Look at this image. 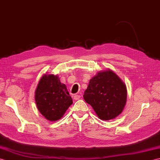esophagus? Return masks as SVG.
Returning a JSON list of instances; mask_svg holds the SVG:
<instances>
[{"instance_id": "obj_1", "label": "esophagus", "mask_w": 160, "mask_h": 160, "mask_svg": "<svg viewBox=\"0 0 160 160\" xmlns=\"http://www.w3.org/2000/svg\"><path fill=\"white\" fill-rule=\"evenodd\" d=\"M73 98H74V99H75V100H78L80 98V95H77V94L76 95H74Z\"/></svg>"}]
</instances>
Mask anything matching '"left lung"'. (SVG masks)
I'll return each mask as SVG.
<instances>
[{
    "label": "left lung",
    "mask_w": 160,
    "mask_h": 160,
    "mask_svg": "<svg viewBox=\"0 0 160 160\" xmlns=\"http://www.w3.org/2000/svg\"><path fill=\"white\" fill-rule=\"evenodd\" d=\"M83 98L100 119L108 121L122 112L127 100V88L117 74L107 70L91 79Z\"/></svg>",
    "instance_id": "left-lung-1"
}]
</instances>
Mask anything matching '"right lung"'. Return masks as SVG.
I'll return each instance as SVG.
<instances>
[{
	"mask_svg": "<svg viewBox=\"0 0 160 160\" xmlns=\"http://www.w3.org/2000/svg\"><path fill=\"white\" fill-rule=\"evenodd\" d=\"M35 98L41 114L51 121L60 119L73 103L65 84L52 74L44 75L41 78Z\"/></svg>",
	"mask_w": 160,
	"mask_h": 160,
	"instance_id": "right-lung-1",
	"label": "right lung"
}]
</instances>
